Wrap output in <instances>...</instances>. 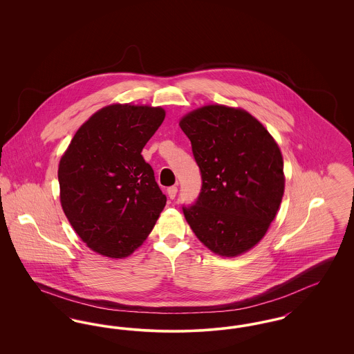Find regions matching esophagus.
Listing matches in <instances>:
<instances>
[{
    "instance_id": "34e87169",
    "label": "esophagus",
    "mask_w": 354,
    "mask_h": 354,
    "mask_svg": "<svg viewBox=\"0 0 354 354\" xmlns=\"http://www.w3.org/2000/svg\"><path fill=\"white\" fill-rule=\"evenodd\" d=\"M176 192H178V187H175V185H172V187H169V188H167V195H169V199H175Z\"/></svg>"
}]
</instances>
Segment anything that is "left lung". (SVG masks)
Segmentation results:
<instances>
[{
    "label": "left lung",
    "instance_id": "8db88e82",
    "mask_svg": "<svg viewBox=\"0 0 354 354\" xmlns=\"http://www.w3.org/2000/svg\"><path fill=\"white\" fill-rule=\"evenodd\" d=\"M179 124L202 175L198 199L182 207L185 220L212 252H247L266 235L283 199L277 143L251 114L227 106H204Z\"/></svg>",
    "mask_w": 354,
    "mask_h": 354
}]
</instances>
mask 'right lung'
Returning a JSON list of instances; mask_svg holds the SVG:
<instances>
[{"instance_id": "1", "label": "right lung", "mask_w": 354, "mask_h": 354, "mask_svg": "<svg viewBox=\"0 0 354 354\" xmlns=\"http://www.w3.org/2000/svg\"><path fill=\"white\" fill-rule=\"evenodd\" d=\"M165 117L160 107L107 106L80 127L61 158L64 212L93 251L129 256L165 208L167 198L142 156Z\"/></svg>"}]
</instances>
